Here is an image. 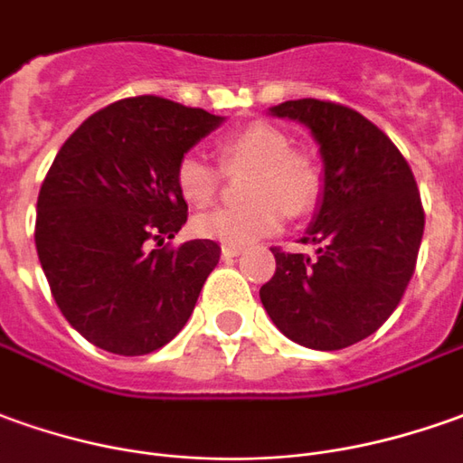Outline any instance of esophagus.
<instances>
[{"mask_svg":"<svg viewBox=\"0 0 463 463\" xmlns=\"http://www.w3.org/2000/svg\"><path fill=\"white\" fill-rule=\"evenodd\" d=\"M239 254H241V247H229V244L222 247V257H224V260H234Z\"/></svg>","mask_w":463,"mask_h":463,"instance_id":"1","label":"esophagus"}]
</instances>
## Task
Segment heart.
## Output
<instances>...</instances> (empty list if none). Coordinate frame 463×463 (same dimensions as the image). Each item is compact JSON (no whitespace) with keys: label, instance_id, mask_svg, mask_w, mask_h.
<instances>
[{"label":"heart","instance_id":"b5f03b06","mask_svg":"<svg viewBox=\"0 0 463 463\" xmlns=\"http://www.w3.org/2000/svg\"><path fill=\"white\" fill-rule=\"evenodd\" d=\"M224 171H244L241 206H224L199 213L194 232L229 247H250L282 229L287 216H307L320 203L325 178L310 153L295 151L285 130L269 123H254L234 130L216 143ZM222 186V171L196 153H186L176 165V189L191 206H209Z\"/></svg>","mask_w":463,"mask_h":463}]
</instances>
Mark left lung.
<instances>
[{
	"mask_svg": "<svg viewBox=\"0 0 463 463\" xmlns=\"http://www.w3.org/2000/svg\"><path fill=\"white\" fill-rule=\"evenodd\" d=\"M272 116L305 123L320 143L325 189L302 244L317 257L274 247L260 298L282 333L312 350H343L393 315L416 269L423 206L408 161L368 118L330 100H287Z\"/></svg>",
	"mask_w": 463,
	"mask_h": 463,
	"instance_id": "1",
	"label": "left lung"
}]
</instances>
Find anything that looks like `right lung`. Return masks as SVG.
I'll use <instances>...</instances> for the list:
<instances>
[{
  "label": "right lung",
  "mask_w": 463,
  "mask_h": 463,
  "mask_svg": "<svg viewBox=\"0 0 463 463\" xmlns=\"http://www.w3.org/2000/svg\"><path fill=\"white\" fill-rule=\"evenodd\" d=\"M224 118L138 95L98 110L50 165L34 244L65 320L92 345L148 355L186 325L222 247L194 239L151 250L186 224L184 153Z\"/></svg>",
  "instance_id": "obj_1"
}]
</instances>
